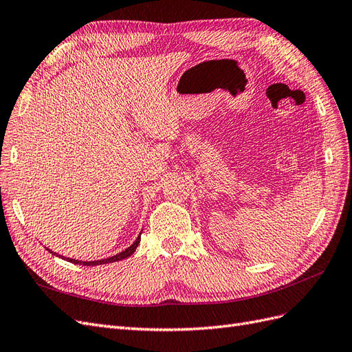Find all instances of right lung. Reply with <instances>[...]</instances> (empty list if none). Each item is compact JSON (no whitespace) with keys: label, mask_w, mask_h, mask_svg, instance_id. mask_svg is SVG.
Here are the masks:
<instances>
[{"label":"right lung","mask_w":352,"mask_h":352,"mask_svg":"<svg viewBox=\"0 0 352 352\" xmlns=\"http://www.w3.org/2000/svg\"><path fill=\"white\" fill-rule=\"evenodd\" d=\"M140 242H141V235L136 238V241L131 245L129 248H126L124 251H122V252H119V254H116V255H113V257H109V258H104V260H98V261H79V260H73V258H66V257H63V260H67V261H70V263H74V264H80V265H100V264H107V263H114V261H120V260H124V258H127V257H131V255L135 252V250H136V247L138 245H140ZM48 250V248H47ZM51 254H54L56 255V252H52L51 250H48ZM57 257H61V255H58L57 254Z\"/></svg>","instance_id":"add662e5"}]
</instances>
